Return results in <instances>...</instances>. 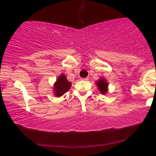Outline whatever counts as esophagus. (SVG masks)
<instances>
[{"mask_svg": "<svg viewBox=\"0 0 156 156\" xmlns=\"http://www.w3.org/2000/svg\"><path fill=\"white\" fill-rule=\"evenodd\" d=\"M81 80H83V81H87V80H89V78L88 77H87V78H82V79H81Z\"/></svg>", "mask_w": 156, "mask_h": 156, "instance_id": "1", "label": "esophagus"}]
</instances>
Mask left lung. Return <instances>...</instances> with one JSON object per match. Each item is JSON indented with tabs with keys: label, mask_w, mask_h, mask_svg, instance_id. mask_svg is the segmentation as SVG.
<instances>
[{
	"label": "left lung",
	"mask_w": 156,
	"mask_h": 156,
	"mask_svg": "<svg viewBox=\"0 0 156 156\" xmlns=\"http://www.w3.org/2000/svg\"><path fill=\"white\" fill-rule=\"evenodd\" d=\"M96 84H97V87L98 89H99V91L102 94H106L107 93L108 83L105 78H99V80L96 81Z\"/></svg>",
	"instance_id": "left-lung-1"
}]
</instances>
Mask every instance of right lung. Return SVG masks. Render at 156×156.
I'll use <instances>...</instances> for the list:
<instances>
[{
  "label": "right lung",
  "mask_w": 156,
  "mask_h": 156,
  "mask_svg": "<svg viewBox=\"0 0 156 156\" xmlns=\"http://www.w3.org/2000/svg\"><path fill=\"white\" fill-rule=\"evenodd\" d=\"M72 85V82L67 80V76L64 73L57 78L56 82L53 85L54 95L56 97H60L68 91Z\"/></svg>",
  "instance_id": "obj_1"
}]
</instances>
